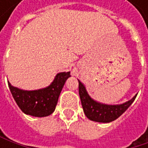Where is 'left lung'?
I'll return each instance as SVG.
<instances>
[{"mask_svg": "<svg viewBox=\"0 0 148 148\" xmlns=\"http://www.w3.org/2000/svg\"><path fill=\"white\" fill-rule=\"evenodd\" d=\"M79 94L83 110L86 117L99 123H110L117 119L133 103L136 95L132 99L122 104L109 105L93 100L87 93L85 86L79 80Z\"/></svg>", "mask_w": 148, "mask_h": 148, "instance_id": "8db88e82", "label": "left lung"}]
</instances>
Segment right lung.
<instances>
[{
  "label": "right lung",
  "mask_w": 148,
  "mask_h": 148,
  "mask_svg": "<svg viewBox=\"0 0 148 148\" xmlns=\"http://www.w3.org/2000/svg\"><path fill=\"white\" fill-rule=\"evenodd\" d=\"M69 77L70 72L59 73L49 86L34 91L18 89L13 86L9 81L8 86L15 102L25 114L43 117L54 112L59 95Z\"/></svg>",
  "instance_id": "right-lung-1"
}]
</instances>
